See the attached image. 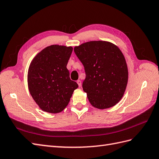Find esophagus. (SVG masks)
Listing matches in <instances>:
<instances>
[{
    "label": "esophagus",
    "instance_id": "1",
    "mask_svg": "<svg viewBox=\"0 0 159 159\" xmlns=\"http://www.w3.org/2000/svg\"><path fill=\"white\" fill-rule=\"evenodd\" d=\"M76 83H77V84H78L79 87H80V86H81V81H80V80H78L76 81Z\"/></svg>",
    "mask_w": 159,
    "mask_h": 159
}]
</instances>
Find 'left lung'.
<instances>
[{
  "mask_svg": "<svg viewBox=\"0 0 159 159\" xmlns=\"http://www.w3.org/2000/svg\"><path fill=\"white\" fill-rule=\"evenodd\" d=\"M74 51L84 68L83 89L89 102L101 109L114 106L123 97L128 79L121 50L110 42L92 41L76 46Z\"/></svg>",
  "mask_w": 159,
  "mask_h": 159,
  "instance_id": "8db88e82",
  "label": "left lung"
}]
</instances>
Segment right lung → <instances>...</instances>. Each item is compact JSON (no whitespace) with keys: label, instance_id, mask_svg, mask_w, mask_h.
<instances>
[{"label":"right lung","instance_id":"right-lung-1","mask_svg":"<svg viewBox=\"0 0 159 159\" xmlns=\"http://www.w3.org/2000/svg\"><path fill=\"white\" fill-rule=\"evenodd\" d=\"M72 52V47L52 45L38 54L30 64L27 76L30 94L45 111H62L79 87L70 80L66 68Z\"/></svg>","mask_w":159,"mask_h":159}]
</instances>
